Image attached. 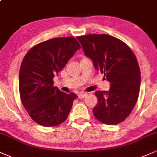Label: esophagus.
Listing matches in <instances>:
<instances>
[{"mask_svg": "<svg viewBox=\"0 0 157 157\" xmlns=\"http://www.w3.org/2000/svg\"><path fill=\"white\" fill-rule=\"evenodd\" d=\"M86 94H85V93H79L78 97V98H84L86 97Z\"/></svg>", "mask_w": 157, "mask_h": 157, "instance_id": "esophagus-1", "label": "esophagus"}]
</instances>
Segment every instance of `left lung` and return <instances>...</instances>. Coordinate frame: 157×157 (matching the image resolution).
<instances>
[{
    "label": "left lung",
    "mask_w": 157,
    "mask_h": 157,
    "mask_svg": "<svg viewBox=\"0 0 157 157\" xmlns=\"http://www.w3.org/2000/svg\"><path fill=\"white\" fill-rule=\"evenodd\" d=\"M84 55L110 82L108 91H97L94 117L105 124L122 122L134 108L140 86V71L135 54L122 40L107 34L77 37Z\"/></svg>",
    "instance_id": "8db88e82"
}]
</instances>
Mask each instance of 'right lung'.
<instances>
[{
	"instance_id": "add662e5",
	"label": "right lung",
	"mask_w": 157,
	"mask_h": 157,
	"mask_svg": "<svg viewBox=\"0 0 157 157\" xmlns=\"http://www.w3.org/2000/svg\"><path fill=\"white\" fill-rule=\"evenodd\" d=\"M80 48L75 38H55L34 46L25 56L19 70V94L38 124L55 127L67 119L78 96L61 92L53 86V78Z\"/></svg>"
}]
</instances>
